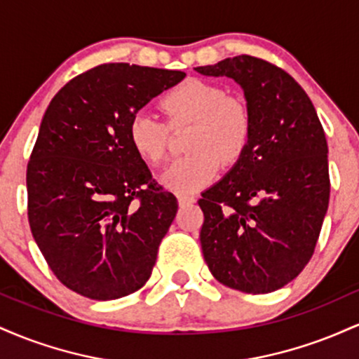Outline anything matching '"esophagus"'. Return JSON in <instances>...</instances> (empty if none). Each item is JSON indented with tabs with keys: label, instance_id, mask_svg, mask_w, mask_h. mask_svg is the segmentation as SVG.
<instances>
[{
	"label": "esophagus",
	"instance_id": "34e87169",
	"mask_svg": "<svg viewBox=\"0 0 359 359\" xmlns=\"http://www.w3.org/2000/svg\"><path fill=\"white\" fill-rule=\"evenodd\" d=\"M194 203H196V197L194 196H184V194H180L179 196L180 208H184V205H189V204H194Z\"/></svg>",
	"mask_w": 359,
	"mask_h": 359
}]
</instances>
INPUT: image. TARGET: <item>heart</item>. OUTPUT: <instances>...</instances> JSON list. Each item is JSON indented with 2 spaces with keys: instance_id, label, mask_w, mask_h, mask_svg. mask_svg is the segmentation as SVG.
Wrapping results in <instances>:
<instances>
[{
  "instance_id": "obj_1",
  "label": "heart",
  "mask_w": 359,
  "mask_h": 359,
  "mask_svg": "<svg viewBox=\"0 0 359 359\" xmlns=\"http://www.w3.org/2000/svg\"><path fill=\"white\" fill-rule=\"evenodd\" d=\"M162 108L172 125H192L184 158L175 160L160 175V182L179 194L197 192L214 182L222 165H233L245 154L251 137L246 106L209 82L191 79L165 94ZM165 123L148 111H138L128 126L133 150L151 165L163 160L167 150Z\"/></svg>"
}]
</instances>
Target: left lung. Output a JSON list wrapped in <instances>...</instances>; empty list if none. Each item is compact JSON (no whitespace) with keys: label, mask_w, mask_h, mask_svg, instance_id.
Listing matches in <instances>:
<instances>
[{"label":"left lung","mask_w":359,"mask_h":359,"mask_svg":"<svg viewBox=\"0 0 359 359\" xmlns=\"http://www.w3.org/2000/svg\"><path fill=\"white\" fill-rule=\"evenodd\" d=\"M194 71L236 82L251 118L245 154L199 199L204 259L222 285L278 290L309 263L327 212L323 125L306 90L270 62L238 55Z\"/></svg>","instance_id":"1"}]
</instances>
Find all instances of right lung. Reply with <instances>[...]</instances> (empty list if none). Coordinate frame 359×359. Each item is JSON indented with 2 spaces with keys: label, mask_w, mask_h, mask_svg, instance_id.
Instances as JSON below:
<instances>
[{
  "label": "right lung",
  "mask_w": 359,
  "mask_h": 359,
  "mask_svg": "<svg viewBox=\"0 0 359 359\" xmlns=\"http://www.w3.org/2000/svg\"><path fill=\"white\" fill-rule=\"evenodd\" d=\"M184 77L102 64L69 81L45 111L27 168L28 221L55 277L84 297H125L150 278L179 205L154 184L128 126Z\"/></svg>",
  "instance_id": "right-lung-1"
}]
</instances>
